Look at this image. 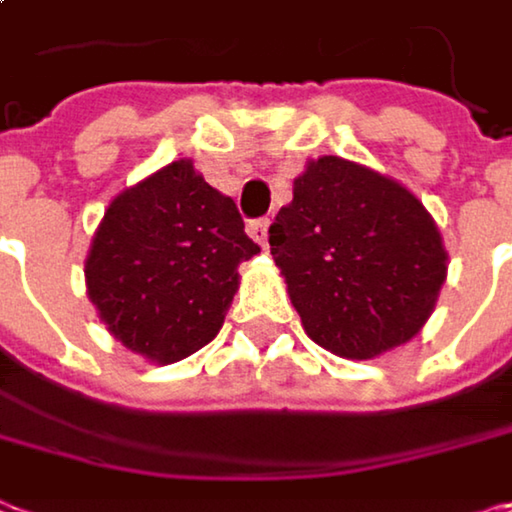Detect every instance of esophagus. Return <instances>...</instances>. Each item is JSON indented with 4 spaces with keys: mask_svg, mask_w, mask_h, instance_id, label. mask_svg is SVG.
Masks as SVG:
<instances>
[{
    "mask_svg": "<svg viewBox=\"0 0 512 512\" xmlns=\"http://www.w3.org/2000/svg\"><path fill=\"white\" fill-rule=\"evenodd\" d=\"M249 234H252V240L260 243L263 249H266V240H269V219H257L249 225Z\"/></svg>",
    "mask_w": 512,
    "mask_h": 512,
    "instance_id": "1",
    "label": "esophagus"
}]
</instances>
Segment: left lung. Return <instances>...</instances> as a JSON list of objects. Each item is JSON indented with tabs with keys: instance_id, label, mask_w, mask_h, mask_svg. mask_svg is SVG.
<instances>
[{
	"instance_id": "left-lung-1",
	"label": "left lung",
	"mask_w": 512,
	"mask_h": 512,
	"mask_svg": "<svg viewBox=\"0 0 512 512\" xmlns=\"http://www.w3.org/2000/svg\"><path fill=\"white\" fill-rule=\"evenodd\" d=\"M269 249L305 335L353 361L409 344L448 278L427 207L400 180L344 156L308 159L269 225Z\"/></svg>"
}]
</instances>
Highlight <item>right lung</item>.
Masks as SVG:
<instances>
[{
  "label": "right lung",
  "instance_id": "right-lung-1",
  "mask_svg": "<svg viewBox=\"0 0 512 512\" xmlns=\"http://www.w3.org/2000/svg\"><path fill=\"white\" fill-rule=\"evenodd\" d=\"M257 252L234 198L192 159H174L109 201L85 257V287L115 341L171 364L219 335L240 290L237 266Z\"/></svg>",
  "mask_w": 512,
  "mask_h": 512
}]
</instances>
